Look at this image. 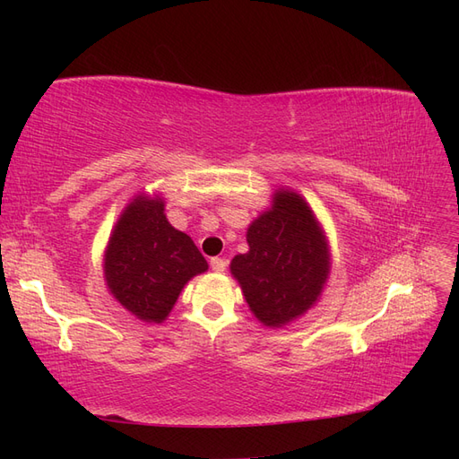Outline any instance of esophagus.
<instances>
[{"label":"esophagus","instance_id":"esophagus-1","mask_svg":"<svg viewBox=\"0 0 459 459\" xmlns=\"http://www.w3.org/2000/svg\"><path fill=\"white\" fill-rule=\"evenodd\" d=\"M211 268H212L216 273L226 272V260H224V258H212V260H211Z\"/></svg>","mask_w":459,"mask_h":459}]
</instances>
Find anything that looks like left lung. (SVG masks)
Masks as SVG:
<instances>
[{
	"mask_svg": "<svg viewBox=\"0 0 459 459\" xmlns=\"http://www.w3.org/2000/svg\"><path fill=\"white\" fill-rule=\"evenodd\" d=\"M248 251L230 270L248 308L266 327H283L308 312L324 290L331 253L308 203L290 189H277L272 208L247 230Z\"/></svg>",
	"mask_w": 459,
	"mask_h": 459,
	"instance_id": "8db88e82",
	"label": "left lung"
}]
</instances>
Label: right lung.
Returning <instances> with one entry per match:
<instances>
[{
    "instance_id": "obj_1",
    "label": "right lung",
    "mask_w": 459,
    "mask_h": 459,
    "mask_svg": "<svg viewBox=\"0 0 459 459\" xmlns=\"http://www.w3.org/2000/svg\"><path fill=\"white\" fill-rule=\"evenodd\" d=\"M103 260L110 295L149 324H162L184 285L208 270L189 235L166 220L164 201L143 193L122 211Z\"/></svg>"
}]
</instances>
